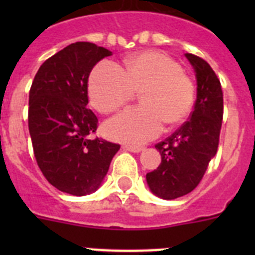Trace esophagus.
<instances>
[{
	"mask_svg": "<svg viewBox=\"0 0 255 255\" xmlns=\"http://www.w3.org/2000/svg\"><path fill=\"white\" fill-rule=\"evenodd\" d=\"M123 148L125 150H129V152H132V153H139L144 149L143 147H138V145H129V144H125Z\"/></svg>",
	"mask_w": 255,
	"mask_h": 255,
	"instance_id": "obj_1",
	"label": "esophagus"
}]
</instances>
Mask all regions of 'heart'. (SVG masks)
Segmentation results:
<instances>
[{
    "label": "heart",
    "instance_id": "heart-1",
    "mask_svg": "<svg viewBox=\"0 0 255 255\" xmlns=\"http://www.w3.org/2000/svg\"><path fill=\"white\" fill-rule=\"evenodd\" d=\"M140 92L139 107L130 108L108 121L106 134L115 140L140 145L161 132L163 123L181 124L190 114L195 87L190 76L170 56L144 51L124 60V69L101 62L92 71L88 94L102 114L119 111Z\"/></svg>",
    "mask_w": 255,
    "mask_h": 255
}]
</instances>
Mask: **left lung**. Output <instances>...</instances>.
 Masks as SVG:
<instances>
[{
	"label": "left lung",
	"instance_id": "obj_1",
	"mask_svg": "<svg viewBox=\"0 0 255 255\" xmlns=\"http://www.w3.org/2000/svg\"><path fill=\"white\" fill-rule=\"evenodd\" d=\"M197 76V101L186 123L155 144L161 164L147 173L150 191L162 199H176L194 190L217 153L224 116L220 79L203 58L185 53Z\"/></svg>",
	"mask_w": 255,
	"mask_h": 255
}]
</instances>
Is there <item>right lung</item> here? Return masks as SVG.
Instances as JSON below:
<instances>
[{
    "label": "right lung",
    "mask_w": 255,
    "mask_h": 255,
    "mask_svg": "<svg viewBox=\"0 0 255 255\" xmlns=\"http://www.w3.org/2000/svg\"><path fill=\"white\" fill-rule=\"evenodd\" d=\"M112 52L76 42L42 64L29 92L28 125L35 159L48 182L83 197L100 188L119 144L91 139L98 119L87 107L88 79Z\"/></svg>",
    "instance_id": "add662e5"
}]
</instances>
